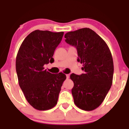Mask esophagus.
Returning <instances> with one entry per match:
<instances>
[{
	"label": "esophagus",
	"mask_w": 129,
	"mask_h": 129,
	"mask_svg": "<svg viewBox=\"0 0 129 129\" xmlns=\"http://www.w3.org/2000/svg\"><path fill=\"white\" fill-rule=\"evenodd\" d=\"M66 77H67V79H69V77H70V75H69V74L66 75Z\"/></svg>",
	"instance_id": "34e87169"
}]
</instances>
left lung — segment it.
<instances>
[{
    "mask_svg": "<svg viewBox=\"0 0 129 129\" xmlns=\"http://www.w3.org/2000/svg\"><path fill=\"white\" fill-rule=\"evenodd\" d=\"M66 43L75 46L78 62L84 73L70 75L74 83L72 94L75 104L85 111L101 105L112 85L114 66L111 51L105 42L94 30L83 28L65 35Z\"/></svg>",
    "mask_w": 129,
    "mask_h": 129,
    "instance_id": "obj_1",
    "label": "left lung"
}]
</instances>
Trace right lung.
Listing matches in <instances>:
<instances>
[{
    "instance_id": "obj_1",
    "label": "right lung",
    "mask_w": 129,
    "mask_h": 129,
    "mask_svg": "<svg viewBox=\"0 0 129 129\" xmlns=\"http://www.w3.org/2000/svg\"><path fill=\"white\" fill-rule=\"evenodd\" d=\"M63 35V32L33 31L24 40L17 54L19 85L27 101L36 110H49L57 103L66 75L62 72L52 74L44 66L54 61V53Z\"/></svg>"
}]
</instances>
